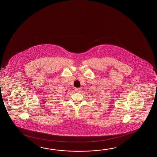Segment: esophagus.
Returning <instances> with one entry per match:
<instances>
[{
	"mask_svg": "<svg viewBox=\"0 0 157 157\" xmlns=\"http://www.w3.org/2000/svg\"><path fill=\"white\" fill-rule=\"evenodd\" d=\"M75 90L76 92H79L80 90H81V89H80V87H78V88H75Z\"/></svg>",
	"mask_w": 157,
	"mask_h": 157,
	"instance_id": "esophagus-1",
	"label": "esophagus"
}]
</instances>
